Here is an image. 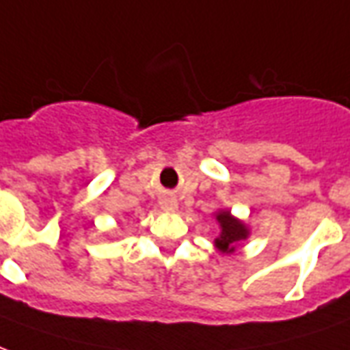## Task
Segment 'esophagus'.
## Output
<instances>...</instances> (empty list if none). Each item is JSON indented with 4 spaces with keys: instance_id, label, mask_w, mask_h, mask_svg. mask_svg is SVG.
<instances>
[{
    "instance_id": "1",
    "label": "esophagus",
    "mask_w": 350,
    "mask_h": 350,
    "mask_svg": "<svg viewBox=\"0 0 350 350\" xmlns=\"http://www.w3.org/2000/svg\"><path fill=\"white\" fill-rule=\"evenodd\" d=\"M160 206L167 211V213H172V211H177V200L172 198V196H165L164 200L160 201Z\"/></svg>"
}]
</instances>
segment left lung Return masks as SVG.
<instances>
[{
	"instance_id": "obj_1",
	"label": "left lung",
	"mask_w": 350,
	"mask_h": 350,
	"mask_svg": "<svg viewBox=\"0 0 350 350\" xmlns=\"http://www.w3.org/2000/svg\"><path fill=\"white\" fill-rule=\"evenodd\" d=\"M216 220L220 224V237L214 241V244H216V248L220 250L221 254H231V252H234L237 242L248 239V228L241 220L233 218L229 211H218L216 213Z\"/></svg>"
}]
</instances>
